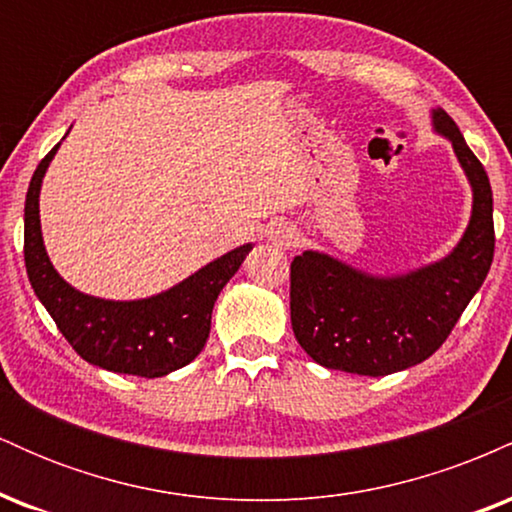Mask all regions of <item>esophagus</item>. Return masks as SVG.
Returning a JSON list of instances; mask_svg holds the SVG:
<instances>
[{
	"mask_svg": "<svg viewBox=\"0 0 512 512\" xmlns=\"http://www.w3.org/2000/svg\"><path fill=\"white\" fill-rule=\"evenodd\" d=\"M298 236H301V233H298V228L293 226L291 221H274L267 233V238L272 240L274 248H281V250L296 248Z\"/></svg>",
	"mask_w": 512,
	"mask_h": 512,
	"instance_id": "esophagus-1",
	"label": "esophagus"
}]
</instances>
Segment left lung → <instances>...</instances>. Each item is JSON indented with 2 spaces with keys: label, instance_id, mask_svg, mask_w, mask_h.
<instances>
[{
  "label": "left lung",
  "instance_id": "obj_1",
  "mask_svg": "<svg viewBox=\"0 0 512 512\" xmlns=\"http://www.w3.org/2000/svg\"><path fill=\"white\" fill-rule=\"evenodd\" d=\"M431 122L472 187L467 228L450 255L407 274H368L317 250L293 257V334L320 366L378 378L426 361L489 274L496 245L489 175L443 108L431 110Z\"/></svg>",
  "mask_w": 512,
  "mask_h": 512
}]
</instances>
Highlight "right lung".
Returning a JSON list of instances; mask_svg holds the SVG:
<instances>
[{
    "label": "right lung",
    "mask_w": 512,
    "mask_h": 512,
    "mask_svg": "<svg viewBox=\"0 0 512 512\" xmlns=\"http://www.w3.org/2000/svg\"><path fill=\"white\" fill-rule=\"evenodd\" d=\"M57 149L60 144L35 168L23 209V257L35 296L64 339L91 366L139 378H163L187 366L207 344L216 298L240 269L252 243L216 257L180 284L149 298L108 301L76 291L52 267L40 231V187Z\"/></svg>",
    "instance_id": "1"
}]
</instances>
